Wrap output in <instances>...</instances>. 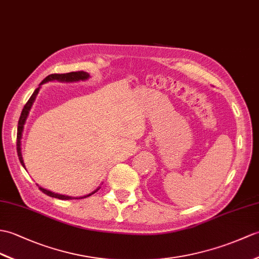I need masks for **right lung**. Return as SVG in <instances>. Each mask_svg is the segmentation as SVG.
Listing matches in <instances>:
<instances>
[{"label": "right lung", "instance_id": "add662e5", "mask_svg": "<svg viewBox=\"0 0 259 259\" xmlns=\"http://www.w3.org/2000/svg\"><path fill=\"white\" fill-rule=\"evenodd\" d=\"M89 77V75L87 73H85V71H71V73H66V74H52V75H48L45 79L40 82L44 83L46 81H50V80H59V81H78V80H85L87 79V78ZM38 90H39V87L35 89V92L33 93V95L31 96V98H29L27 100V102L25 104V106H24L23 110H22V113H21V117L19 119V125H17V137H16V150H17V155H19V159H20V162L21 164L23 166L24 165V162H23V158H22V153H21V138H22V132H23V128H24V123H25V120L28 116V111L29 109H31V107L33 105V102L36 98V95L38 94ZM38 189L43 192L44 194L51 196V197H56V198H59V200H73V198H83V197H88L92 194H94L95 192H93L92 194H88L86 196H81V197H71V196H66V195H62V194H56V193H53V192L51 191H47L43 188H40V186H38Z\"/></svg>", "mask_w": 259, "mask_h": 259}]
</instances>
